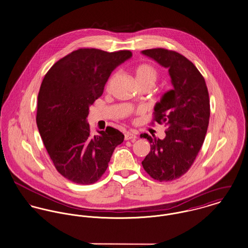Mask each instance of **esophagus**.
I'll use <instances>...</instances> for the list:
<instances>
[{
	"label": "esophagus",
	"instance_id": "34e87169",
	"mask_svg": "<svg viewBox=\"0 0 248 248\" xmlns=\"http://www.w3.org/2000/svg\"><path fill=\"white\" fill-rule=\"evenodd\" d=\"M136 139H137V135L133 133V132L127 131L126 133L124 134V140H130L132 142H134L136 140Z\"/></svg>",
	"mask_w": 248,
	"mask_h": 248
}]
</instances>
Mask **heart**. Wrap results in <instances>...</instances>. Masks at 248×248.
<instances>
[{"label":"heart","mask_w":248,"mask_h":248,"mask_svg":"<svg viewBox=\"0 0 248 248\" xmlns=\"http://www.w3.org/2000/svg\"><path fill=\"white\" fill-rule=\"evenodd\" d=\"M156 77L157 73L155 69L149 64H140L135 69V78L138 84L148 83L153 85Z\"/></svg>","instance_id":"1"}]
</instances>
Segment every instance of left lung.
Instances as JSON below:
<instances>
[{
	"label": "left lung",
	"instance_id": "1",
	"mask_svg": "<svg viewBox=\"0 0 248 248\" xmlns=\"http://www.w3.org/2000/svg\"><path fill=\"white\" fill-rule=\"evenodd\" d=\"M141 54L168 69L172 89L154 108V120L167 126L163 140L144 134L151 150L141 164L158 181L179 178L201 149L210 121V98L204 77L189 59L162 48Z\"/></svg>",
	"mask_w": 248,
	"mask_h": 248
}]
</instances>
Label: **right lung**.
I'll list each match as a JSON object with an SVG mask.
<instances>
[{"instance_id":"1","label":"right lung","mask_w":248,"mask_h":248,"mask_svg":"<svg viewBox=\"0 0 248 248\" xmlns=\"http://www.w3.org/2000/svg\"><path fill=\"white\" fill-rule=\"evenodd\" d=\"M131 57L130 51L78 49L55 63L41 83L38 132L57 171L75 183H95L124 141V134L110 126L93 135L87 118L111 73Z\"/></svg>"}]
</instances>
